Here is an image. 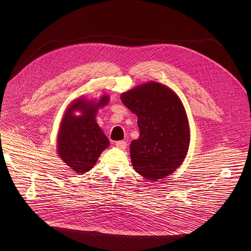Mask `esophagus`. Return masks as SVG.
<instances>
[{
	"label": "esophagus",
	"instance_id": "esophagus-1",
	"mask_svg": "<svg viewBox=\"0 0 251 251\" xmlns=\"http://www.w3.org/2000/svg\"><path fill=\"white\" fill-rule=\"evenodd\" d=\"M116 147L121 149V150H125L126 148V141H117L116 142Z\"/></svg>",
	"mask_w": 251,
	"mask_h": 251
}]
</instances>
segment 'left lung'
<instances>
[{
	"label": "left lung",
	"mask_w": 251,
	"mask_h": 251,
	"mask_svg": "<svg viewBox=\"0 0 251 251\" xmlns=\"http://www.w3.org/2000/svg\"><path fill=\"white\" fill-rule=\"evenodd\" d=\"M122 102L137 115L139 138L130 144L134 170L147 179H160L183 161L189 146V127L179 97L156 83L122 94Z\"/></svg>",
	"instance_id": "1"
}]
</instances>
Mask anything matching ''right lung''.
<instances>
[{"label":"right lung","instance_id":"right-lung-1","mask_svg":"<svg viewBox=\"0 0 251 251\" xmlns=\"http://www.w3.org/2000/svg\"><path fill=\"white\" fill-rule=\"evenodd\" d=\"M108 100L106 96L99 103L76 100L65 113L58 135V153L77 173L90 171L101 151L110 145L95 119L98 108L104 106ZM78 108L82 111V115H73L72 112Z\"/></svg>","mask_w":251,"mask_h":251}]
</instances>
